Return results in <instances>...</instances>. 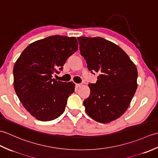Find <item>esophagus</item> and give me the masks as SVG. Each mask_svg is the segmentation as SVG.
<instances>
[{"mask_svg": "<svg viewBox=\"0 0 158 158\" xmlns=\"http://www.w3.org/2000/svg\"><path fill=\"white\" fill-rule=\"evenodd\" d=\"M82 86V84H81V83H77L76 84V87L77 88H80V87Z\"/></svg>", "mask_w": 158, "mask_h": 158, "instance_id": "1", "label": "esophagus"}]
</instances>
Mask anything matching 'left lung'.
<instances>
[{"instance_id": "left-lung-1", "label": "left lung", "mask_w": 158, "mask_h": 158, "mask_svg": "<svg viewBox=\"0 0 158 158\" xmlns=\"http://www.w3.org/2000/svg\"><path fill=\"white\" fill-rule=\"evenodd\" d=\"M77 39L88 70L99 73L96 83L88 85L90 95L83 101L85 112L96 122L109 123L128 108L138 85L136 66L111 41L98 36Z\"/></svg>"}]
</instances>
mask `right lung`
Returning a JSON list of instances; mask_svg holds the SVG:
<instances>
[{"label": "right lung", "mask_w": 158, "mask_h": 158, "mask_svg": "<svg viewBox=\"0 0 158 158\" xmlns=\"http://www.w3.org/2000/svg\"><path fill=\"white\" fill-rule=\"evenodd\" d=\"M78 49L75 37L54 35L31 43L13 66V87L23 107L36 119L58 118L65 110L73 82L52 79L67 58Z\"/></svg>", "instance_id": "right-lung-1"}]
</instances>
